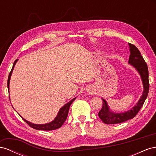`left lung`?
Wrapping results in <instances>:
<instances>
[{
    "label": "left lung",
    "instance_id": "1",
    "mask_svg": "<svg viewBox=\"0 0 156 156\" xmlns=\"http://www.w3.org/2000/svg\"><path fill=\"white\" fill-rule=\"evenodd\" d=\"M130 48V56L129 58V64L136 69L139 72L141 78L143 80L144 85V92L142 97L139 101L131 110L127 111L124 113H113L109 111L108 105L105 100L103 99V105L101 109L98 113L100 119L106 124H116L126 122L129 119H132L137 115L139 111L143 107L144 103L148 96L149 92V80H148V69L147 64L144 60L143 56L141 55L139 50L136 47L129 44Z\"/></svg>",
    "mask_w": 156,
    "mask_h": 156
}]
</instances>
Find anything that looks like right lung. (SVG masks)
<instances>
[{
	"instance_id": "obj_1",
	"label": "right lung",
	"mask_w": 156,
	"mask_h": 156,
	"mask_svg": "<svg viewBox=\"0 0 156 156\" xmlns=\"http://www.w3.org/2000/svg\"><path fill=\"white\" fill-rule=\"evenodd\" d=\"M17 60H15V62L13 63V67L12 68L11 72L9 73L8 75V88L9 89V84H10V77L12 75V72L14 66H15ZM75 100V98H73L72 100H71L70 101H69L68 103H66L64 107H62V108H60L57 116L55 118V119L53 121L50 122L49 124H32L30 122L27 121L26 120H25L24 119H23L24 120V121L26 122V123L29 125L30 127H32L35 129H37V130H44V131H51V130H55V129H57L63 125V124L64 123V122L66 120L68 115V112H69V107L71 105V104L73 103V101Z\"/></svg>"
}]
</instances>
